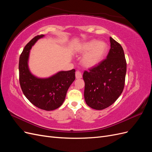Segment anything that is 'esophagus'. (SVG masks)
Wrapping results in <instances>:
<instances>
[{"label": "esophagus", "instance_id": "1", "mask_svg": "<svg viewBox=\"0 0 152 152\" xmlns=\"http://www.w3.org/2000/svg\"><path fill=\"white\" fill-rule=\"evenodd\" d=\"M75 77H76V79H80V78L82 77V73L79 70L76 71L75 72Z\"/></svg>", "mask_w": 152, "mask_h": 152}]
</instances>
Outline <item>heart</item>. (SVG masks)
Segmentation results:
<instances>
[{
	"instance_id": "b5f03b06",
	"label": "heart",
	"mask_w": 152,
	"mask_h": 152,
	"mask_svg": "<svg viewBox=\"0 0 152 152\" xmlns=\"http://www.w3.org/2000/svg\"><path fill=\"white\" fill-rule=\"evenodd\" d=\"M107 44L103 41L92 40L84 43L80 48L81 53H86L82 58V63L86 67L96 66L102 60L107 53Z\"/></svg>"
}]
</instances>
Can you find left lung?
<instances>
[{"instance_id": "left-lung-1", "label": "left lung", "mask_w": 152, "mask_h": 152, "mask_svg": "<svg viewBox=\"0 0 152 152\" xmlns=\"http://www.w3.org/2000/svg\"><path fill=\"white\" fill-rule=\"evenodd\" d=\"M110 49L107 58L84 71V98L95 110L112 105L122 94L127 70L125 54L121 45L110 37Z\"/></svg>"}]
</instances>
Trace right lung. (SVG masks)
<instances>
[{
  "instance_id": "1",
  "label": "right lung",
  "mask_w": 152,
  "mask_h": 152,
  "mask_svg": "<svg viewBox=\"0 0 152 152\" xmlns=\"http://www.w3.org/2000/svg\"><path fill=\"white\" fill-rule=\"evenodd\" d=\"M44 35L35 36L27 44L19 61V80L25 97L35 107L50 111L64 102L69 87L75 79V69L61 71L48 79H39L30 73L28 66L30 50Z\"/></svg>"
}]
</instances>
